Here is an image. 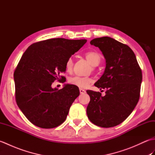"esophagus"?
Returning a JSON list of instances; mask_svg holds the SVG:
<instances>
[{"mask_svg": "<svg viewBox=\"0 0 155 155\" xmlns=\"http://www.w3.org/2000/svg\"><path fill=\"white\" fill-rule=\"evenodd\" d=\"M79 91H80V93H81V94H84L85 93H86V91H85L83 90V89H82V88H80Z\"/></svg>", "mask_w": 155, "mask_h": 155, "instance_id": "esophagus-1", "label": "esophagus"}]
</instances>
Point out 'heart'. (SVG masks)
Returning <instances> with one entry per match:
<instances>
[{
	"instance_id": "b5f03b06",
	"label": "heart",
	"mask_w": 155,
	"mask_h": 155,
	"mask_svg": "<svg viewBox=\"0 0 155 155\" xmlns=\"http://www.w3.org/2000/svg\"><path fill=\"white\" fill-rule=\"evenodd\" d=\"M85 57H86L87 60L90 62L91 64L93 67H96L98 65L101 61V55L97 52H88L85 54ZM73 60L72 58H68L67 62H66V69L68 72H71L73 68ZM69 83L71 84H73L74 86H77L78 88H85L88 87L92 82L93 79L89 77H78V76H75V77H71L69 78Z\"/></svg>"
}]
</instances>
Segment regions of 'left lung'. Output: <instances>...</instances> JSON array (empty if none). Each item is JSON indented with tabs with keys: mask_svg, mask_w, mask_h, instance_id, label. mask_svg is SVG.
<instances>
[{
	"mask_svg": "<svg viewBox=\"0 0 155 155\" xmlns=\"http://www.w3.org/2000/svg\"><path fill=\"white\" fill-rule=\"evenodd\" d=\"M106 61V67L94 85L105 89L87 91L90 102L87 108L89 120L98 127L108 128L120 124L133 111L139 100L142 71L134 52L128 46L115 39L103 37L92 40Z\"/></svg>",
	"mask_w": 155,
	"mask_h": 155,
	"instance_id": "obj_1",
	"label": "left lung"
}]
</instances>
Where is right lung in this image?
I'll return each instance as SVG.
<instances>
[{"mask_svg":"<svg viewBox=\"0 0 155 155\" xmlns=\"http://www.w3.org/2000/svg\"><path fill=\"white\" fill-rule=\"evenodd\" d=\"M87 41L51 38L31 45L22 54L14 73L16 101L36 126L54 128L65 120L79 89L69 84L58 89L52 84L66 71L68 59Z\"/></svg>","mask_w":155,"mask_h":155,"instance_id":"1","label":"right lung"}]
</instances>
